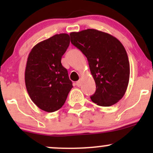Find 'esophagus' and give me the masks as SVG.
<instances>
[{
    "instance_id": "esophagus-1",
    "label": "esophagus",
    "mask_w": 153,
    "mask_h": 153,
    "mask_svg": "<svg viewBox=\"0 0 153 153\" xmlns=\"http://www.w3.org/2000/svg\"><path fill=\"white\" fill-rule=\"evenodd\" d=\"M76 85H77V86H78V87H80V85H81V80H79L78 81H77V82H76Z\"/></svg>"
}]
</instances>
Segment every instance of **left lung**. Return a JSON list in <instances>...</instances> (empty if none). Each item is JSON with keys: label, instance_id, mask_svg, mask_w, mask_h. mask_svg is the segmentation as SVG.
Instances as JSON below:
<instances>
[{"label": "left lung", "instance_id": "obj_1", "mask_svg": "<svg viewBox=\"0 0 153 153\" xmlns=\"http://www.w3.org/2000/svg\"><path fill=\"white\" fill-rule=\"evenodd\" d=\"M71 43L85 54L96 85L91 101L110 106L122 99L129 80V62L125 48L108 33L88 29L71 32Z\"/></svg>", "mask_w": 153, "mask_h": 153}]
</instances>
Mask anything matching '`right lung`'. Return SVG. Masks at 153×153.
Wrapping results in <instances>:
<instances>
[{
  "label": "right lung",
  "instance_id": "right-lung-1",
  "mask_svg": "<svg viewBox=\"0 0 153 153\" xmlns=\"http://www.w3.org/2000/svg\"><path fill=\"white\" fill-rule=\"evenodd\" d=\"M70 45L68 34H55L31 49L25 70V84L31 101L40 109L54 112L64 105L73 88L61 59Z\"/></svg>",
  "mask_w": 153,
  "mask_h": 153
}]
</instances>
